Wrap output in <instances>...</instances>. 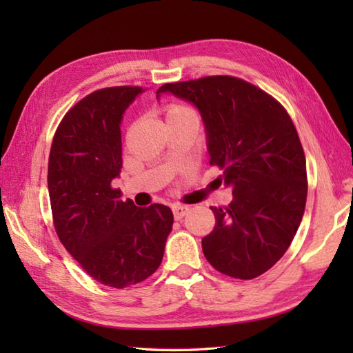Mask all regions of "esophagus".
Here are the masks:
<instances>
[{
    "label": "esophagus",
    "instance_id": "34e87169",
    "mask_svg": "<svg viewBox=\"0 0 353 353\" xmlns=\"http://www.w3.org/2000/svg\"><path fill=\"white\" fill-rule=\"evenodd\" d=\"M188 210L190 208L188 207H185V205H174L172 207V214H174V219H182L185 214L188 213Z\"/></svg>",
    "mask_w": 353,
    "mask_h": 353
}]
</instances>
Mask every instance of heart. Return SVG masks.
<instances>
[{"mask_svg":"<svg viewBox=\"0 0 353 353\" xmlns=\"http://www.w3.org/2000/svg\"><path fill=\"white\" fill-rule=\"evenodd\" d=\"M194 115L193 110L188 109L187 105H182V104H170L166 107V121H177V119H182V118H187Z\"/></svg>","mask_w":353,"mask_h":353,"instance_id":"1","label":"heart"}]
</instances>
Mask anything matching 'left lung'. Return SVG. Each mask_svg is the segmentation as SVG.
<instances>
[{
  "mask_svg": "<svg viewBox=\"0 0 353 353\" xmlns=\"http://www.w3.org/2000/svg\"><path fill=\"white\" fill-rule=\"evenodd\" d=\"M163 93L199 110L210 165L224 170L221 182L234 194L227 208L212 207L205 259L234 279L261 276L290 248L305 210L307 165L294 124L272 97L232 76L165 83L157 99Z\"/></svg>",
  "mask_w": 353,
  "mask_h": 353,
  "instance_id": "left-lung-1",
  "label": "left lung"
}]
</instances>
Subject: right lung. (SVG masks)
Instances as JSON below:
<instances>
[{
  "instance_id": "right-lung-1",
  "label": "right lung",
  "mask_w": 353,
  "mask_h": 353,
  "mask_svg": "<svg viewBox=\"0 0 353 353\" xmlns=\"http://www.w3.org/2000/svg\"><path fill=\"white\" fill-rule=\"evenodd\" d=\"M143 92L110 87L79 101L59 124L48 162L59 240L88 276L112 288L157 271L174 223L170 207H137L112 188L123 166V115Z\"/></svg>"
}]
</instances>
